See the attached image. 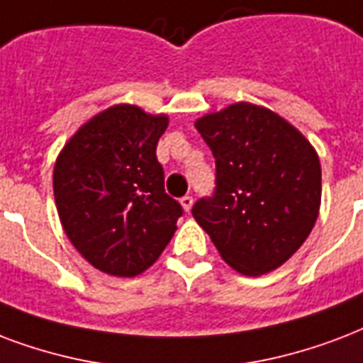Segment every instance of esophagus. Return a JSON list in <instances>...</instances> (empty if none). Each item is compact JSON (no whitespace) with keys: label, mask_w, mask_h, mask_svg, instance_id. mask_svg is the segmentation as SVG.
I'll use <instances>...</instances> for the list:
<instances>
[{"label":"esophagus","mask_w":363,"mask_h":363,"mask_svg":"<svg viewBox=\"0 0 363 363\" xmlns=\"http://www.w3.org/2000/svg\"><path fill=\"white\" fill-rule=\"evenodd\" d=\"M181 206H182V209H184V211H190V209H192V206H194V200H192V196H184V198H181Z\"/></svg>","instance_id":"34e87169"}]
</instances>
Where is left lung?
<instances>
[{
    "label": "left lung",
    "mask_w": 363,
    "mask_h": 363,
    "mask_svg": "<svg viewBox=\"0 0 363 363\" xmlns=\"http://www.w3.org/2000/svg\"><path fill=\"white\" fill-rule=\"evenodd\" d=\"M194 125L217 163L215 196L196 201V223L236 272L261 276L280 268L316 225L318 152L286 118L251 102H234Z\"/></svg>",
    "instance_id": "left-lung-1"
}]
</instances>
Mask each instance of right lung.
Listing matches in <instances>:
<instances>
[{
  "label": "right lung",
  "instance_id": "1",
  "mask_svg": "<svg viewBox=\"0 0 363 363\" xmlns=\"http://www.w3.org/2000/svg\"><path fill=\"white\" fill-rule=\"evenodd\" d=\"M167 114L114 104L85 121L62 146L52 192L60 225L91 267L135 278L157 261L182 215L163 188L156 146Z\"/></svg>",
  "mask_w": 363,
  "mask_h": 363
}]
</instances>
